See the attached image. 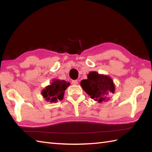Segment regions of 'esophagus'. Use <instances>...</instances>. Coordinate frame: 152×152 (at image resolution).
I'll use <instances>...</instances> for the list:
<instances>
[{"label": "esophagus", "mask_w": 152, "mask_h": 152, "mask_svg": "<svg viewBox=\"0 0 152 152\" xmlns=\"http://www.w3.org/2000/svg\"><path fill=\"white\" fill-rule=\"evenodd\" d=\"M78 81L77 80H72V85H77V84H78Z\"/></svg>", "instance_id": "34e87169"}]
</instances>
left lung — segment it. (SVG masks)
Listing matches in <instances>:
<instances>
[{"instance_id": "left-lung-1", "label": "left lung", "mask_w": 152, "mask_h": 152, "mask_svg": "<svg viewBox=\"0 0 152 152\" xmlns=\"http://www.w3.org/2000/svg\"><path fill=\"white\" fill-rule=\"evenodd\" d=\"M81 86L91 98L101 102L107 100L111 93H114L115 87L110 77L101 75L96 72H91L88 79L83 80Z\"/></svg>"}]
</instances>
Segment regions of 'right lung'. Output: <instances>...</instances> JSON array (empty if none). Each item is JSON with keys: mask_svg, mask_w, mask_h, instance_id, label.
<instances>
[{"mask_svg": "<svg viewBox=\"0 0 152 152\" xmlns=\"http://www.w3.org/2000/svg\"><path fill=\"white\" fill-rule=\"evenodd\" d=\"M70 83H67L64 80H55L50 86H47L46 89L42 92V95L46 101L51 102H56L58 100L63 99L64 93Z\"/></svg>", "mask_w": 152, "mask_h": 152, "instance_id": "1", "label": "right lung"}]
</instances>
